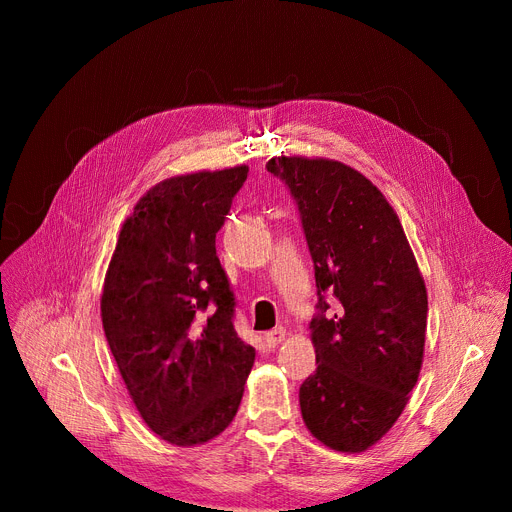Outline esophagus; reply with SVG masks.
Here are the masks:
<instances>
[{"label":"esophagus","instance_id":"esophagus-1","mask_svg":"<svg viewBox=\"0 0 512 512\" xmlns=\"http://www.w3.org/2000/svg\"><path fill=\"white\" fill-rule=\"evenodd\" d=\"M284 340H286V330L284 328H276V330L265 334V342H267V346H272V348H276Z\"/></svg>","mask_w":512,"mask_h":512}]
</instances>
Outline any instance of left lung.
Listing matches in <instances>:
<instances>
[{"mask_svg": "<svg viewBox=\"0 0 512 512\" xmlns=\"http://www.w3.org/2000/svg\"><path fill=\"white\" fill-rule=\"evenodd\" d=\"M299 205L315 265L311 319L317 369L299 390L315 440L363 452L396 423L415 388L427 328V290L396 211L369 178L328 157L267 161ZM332 291L337 305L323 297Z\"/></svg>", "mask_w": 512, "mask_h": 512, "instance_id": "left-lung-1", "label": "left lung"}]
</instances>
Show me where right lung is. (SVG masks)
I'll list each match as a JSON object with an SVG mask.
<instances>
[{"label":"right lung","mask_w":512,"mask_h":512,"mask_svg":"<svg viewBox=\"0 0 512 512\" xmlns=\"http://www.w3.org/2000/svg\"><path fill=\"white\" fill-rule=\"evenodd\" d=\"M249 166L157 182L124 220L101 292V321L124 386L153 434L174 446L232 423L255 348L240 340L215 234Z\"/></svg>","instance_id":"add662e5"}]
</instances>
